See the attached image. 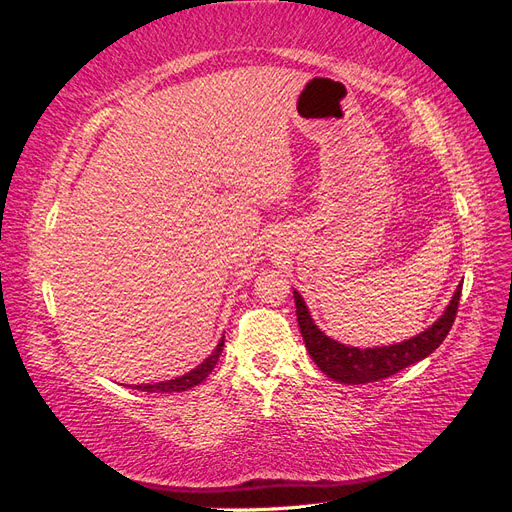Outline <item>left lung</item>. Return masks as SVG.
Segmentation results:
<instances>
[{"mask_svg": "<svg viewBox=\"0 0 512 512\" xmlns=\"http://www.w3.org/2000/svg\"><path fill=\"white\" fill-rule=\"evenodd\" d=\"M461 297V286L455 290L451 303L444 309V314L431 324L429 329L418 333L412 339H406L401 344L382 346V348H352L335 342V339L324 335L309 316L307 305L301 294L294 290V305H297V320L299 329L303 335L305 348L312 356L314 363L327 374L329 378L344 382V384H365L376 382L382 378H389L397 371L406 369L408 365H414L423 361L436 350L444 337L451 331L457 307Z\"/></svg>", "mask_w": 512, "mask_h": 512, "instance_id": "1", "label": "left lung"}]
</instances>
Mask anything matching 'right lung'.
Instances as JSON below:
<instances>
[{"instance_id":"add662e5","label":"right lung","mask_w":512,"mask_h":512,"mask_svg":"<svg viewBox=\"0 0 512 512\" xmlns=\"http://www.w3.org/2000/svg\"><path fill=\"white\" fill-rule=\"evenodd\" d=\"M222 348H224V339H220L218 348H215L203 363L194 367L192 371H188L185 376H179L175 380H166V382H156V384H134V389L136 391H147V393H181V391H188V389H192V386L203 382L211 374L215 363H218V359H220Z\"/></svg>"}]
</instances>
